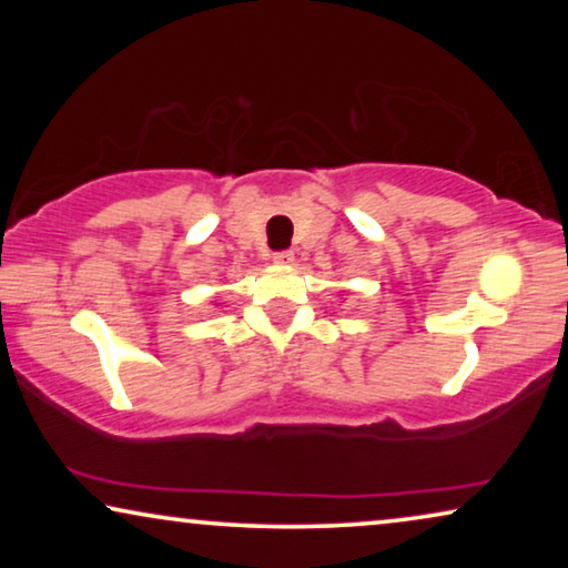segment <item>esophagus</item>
Instances as JSON below:
<instances>
[{"label":"esophagus","instance_id":"esophagus-1","mask_svg":"<svg viewBox=\"0 0 568 568\" xmlns=\"http://www.w3.org/2000/svg\"><path fill=\"white\" fill-rule=\"evenodd\" d=\"M292 261H294V253H292V251H278V253H274V263H278V266H290Z\"/></svg>","mask_w":568,"mask_h":568}]
</instances>
